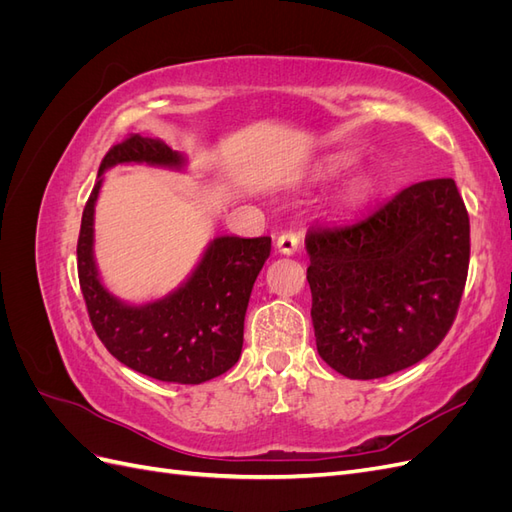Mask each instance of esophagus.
Wrapping results in <instances>:
<instances>
[{
	"instance_id": "esophagus-1",
	"label": "esophagus",
	"mask_w": 512,
	"mask_h": 512,
	"mask_svg": "<svg viewBox=\"0 0 512 512\" xmlns=\"http://www.w3.org/2000/svg\"><path fill=\"white\" fill-rule=\"evenodd\" d=\"M299 250V235L297 232H282L280 237H277V252L284 254V256H292L294 252Z\"/></svg>"
}]
</instances>
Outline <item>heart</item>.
<instances>
[{
    "mask_svg": "<svg viewBox=\"0 0 512 512\" xmlns=\"http://www.w3.org/2000/svg\"><path fill=\"white\" fill-rule=\"evenodd\" d=\"M352 162H354L352 156H333V158H329L327 162H324V164L320 166V175H322V177L339 175V173H342V170H346L348 166H352ZM369 188H371L369 179L361 177V179H356V181L352 183L350 194H352L354 198H356V196H365V194L369 192Z\"/></svg>",
    "mask_w": 512,
    "mask_h": 512,
    "instance_id": "1",
    "label": "heart"
}]
</instances>
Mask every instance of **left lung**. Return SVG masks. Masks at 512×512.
Returning <instances> with one entry per match:
<instances>
[{"label": "left lung", "instance_id": "obj_1", "mask_svg": "<svg viewBox=\"0 0 512 512\" xmlns=\"http://www.w3.org/2000/svg\"><path fill=\"white\" fill-rule=\"evenodd\" d=\"M305 247L318 354L337 374L374 380L423 361L451 329L470 218L455 181L431 179L354 222L312 226Z\"/></svg>", "mask_w": 512, "mask_h": 512}]
</instances>
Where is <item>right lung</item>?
<instances>
[{
    "mask_svg": "<svg viewBox=\"0 0 512 512\" xmlns=\"http://www.w3.org/2000/svg\"><path fill=\"white\" fill-rule=\"evenodd\" d=\"M117 164L183 168L185 158L160 138L130 136L108 149L83 211L79 282L89 320L119 363L175 384H200L239 361L243 320L256 277L271 254V237H215L192 275L175 292L130 305L108 292L94 260V211L102 175Z\"/></svg>",
    "mask_w": 512,
    "mask_h": 512,
    "instance_id": "obj_1",
    "label": "right lung"
}]
</instances>
